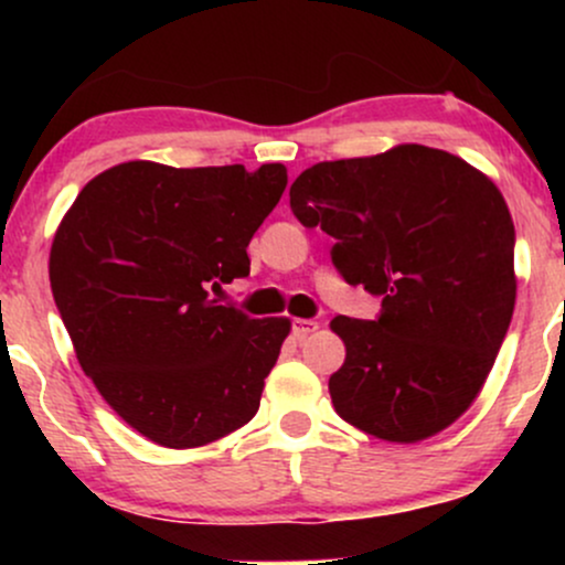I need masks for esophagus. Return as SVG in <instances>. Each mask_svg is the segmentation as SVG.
Instances as JSON below:
<instances>
[{
    "label": "esophagus",
    "mask_w": 565,
    "mask_h": 565,
    "mask_svg": "<svg viewBox=\"0 0 565 565\" xmlns=\"http://www.w3.org/2000/svg\"><path fill=\"white\" fill-rule=\"evenodd\" d=\"M319 329V321L313 319H295L291 321V334L297 337V340H305V337H310Z\"/></svg>",
    "instance_id": "obj_1"
}]
</instances>
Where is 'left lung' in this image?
<instances>
[{
	"label": "left lung",
	"mask_w": 565,
	"mask_h": 565,
	"mask_svg": "<svg viewBox=\"0 0 565 565\" xmlns=\"http://www.w3.org/2000/svg\"><path fill=\"white\" fill-rule=\"evenodd\" d=\"M289 204L334 238L340 276L382 297L374 321H332L348 350L329 377L337 414L393 444L462 417L515 308V228L499 188L454 153L406 142L313 164Z\"/></svg>",
	"instance_id": "left-lung-1"
}]
</instances>
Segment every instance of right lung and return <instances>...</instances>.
<instances>
[{"label":"right lung","instance_id":"obj_1","mask_svg":"<svg viewBox=\"0 0 565 565\" xmlns=\"http://www.w3.org/2000/svg\"><path fill=\"white\" fill-rule=\"evenodd\" d=\"M284 188V164L127 161L89 180L57 225L50 284L76 359L153 444H212L260 408L289 319H252L210 289L249 276L246 246Z\"/></svg>","mask_w":565,"mask_h":565}]
</instances>
